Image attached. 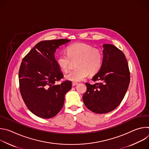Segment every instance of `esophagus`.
I'll return each mask as SVG.
<instances>
[{
	"mask_svg": "<svg viewBox=\"0 0 149 149\" xmlns=\"http://www.w3.org/2000/svg\"><path fill=\"white\" fill-rule=\"evenodd\" d=\"M72 84V86H73V87H74V86H77V85L78 84V83H77V82H73Z\"/></svg>",
	"mask_w": 149,
	"mask_h": 149,
	"instance_id": "34e87169",
	"label": "esophagus"
}]
</instances>
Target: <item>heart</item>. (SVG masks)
Returning <instances> with one entry per match:
<instances>
[{
	"instance_id": "b5f03b06",
	"label": "heart",
	"mask_w": 149,
	"mask_h": 149,
	"mask_svg": "<svg viewBox=\"0 0 149 149\" xmlns=\"http://www.w3.org/2000/svg\"><path fill=\"white\" fill-rule=\"evenodd\" d=\"M67 55L60 54L57 57V63L59 68L67 72L70 68L71 61H76L73 71L65 75L67 80L78 82L88 75H94L101 69L103 55L101 50L94 48L91 45L84 43H75L67 48Z\"/></svg>"
}]
</instances>
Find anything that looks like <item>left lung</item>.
<instances>
[{
  "mask_svg": "<svg viewBox=\"0 0 149 149\" xmlns=\"http://www.w3.org/2000/svg\"><path fill=\"white\" fill-rule=\"evenodd\" d=\"M101 69L93 77L99 82H86L82 97L85 105L91 111L105 114L114 110L123 100L129 88L130 76L128 63L123 52L111 44H104Z\"/></svg>",
  "mask_w": 149,
  "mask_h": 149,
  "instance_id": "left-lung-1",
  "label": "left lung"
}]
</instances>
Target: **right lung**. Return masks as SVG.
I'll return each instance as SVG.
<instances>
[{
    "instance_id": "obj_1",
    "label": "right lung",
    "mask_w": 149,
    "mask_h": 149,
    "mask_svg": "<svg viewBox=\"0 0 149 149\" xmlns=\"http://www.w3.org/2000/svg\"><path fill=\"white\" fill-rule=\"evenodd\" d=\"M70 40H43L23 58L19 71L20 92L28 109L36 116H55L64 104L65 95L72 87L70 81L56 84L63 77L55 58L56 49Z\"/></svg>"
}]
</instances>
